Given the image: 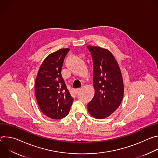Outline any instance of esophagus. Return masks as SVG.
Instances as JSON below:
<instances>
[{
    "mask_svg": "<svg viewBox=\"0 0 158 158\" xmlns=\"http://www.w3.org/2000/svg\"><path fill=\"white\" fill-rule=\"evenodd\" d=\"M81 88H77V89H74V92H75V93H76V94H77L78 93H79V92L81 91Z\"/></svg>",
    "mask_w": 158,
    "mask_h": 158,
    "instance_id": "obj_1",
    "label": "esophagus"
}]
</instances>
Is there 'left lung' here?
<instances>
[{"mask_svg": "<svg viewBox=\"0 0 158 158\" xmlns=\"http://www.w3.org/2000/svg\"><path fill=\"white\" fill-rule=\"evenodd\" d=\"M91 52L93 67L95 93L87 104L93 117L102 119L110 116L119 107L124 96L122 74L114 56L107 49L87 46Z\"/></svg>", "mask_w": 158, "mask_h": 158, "instance_id": "left-lung-1", "label": "left lung"}]
</instances>
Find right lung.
I'll use <instances>...</instances> for the list:
<instances>
[{"label":"right lung","instance_id":"obj_1","mask_svg":"<svg viewBox=\"0 0 158 158\" xmlns=\"http://www.w3.org/2000/svg\"><path fill=\"white\" fill-rule=\"evenodd\" d=\"M70 49H60L44 60L35 81V94L44 115L60 119L69 114L73 98L61 76L64 58Z\"/></svg>","mask_w":158,"mask_h":158}]
</instances>
